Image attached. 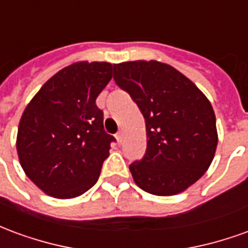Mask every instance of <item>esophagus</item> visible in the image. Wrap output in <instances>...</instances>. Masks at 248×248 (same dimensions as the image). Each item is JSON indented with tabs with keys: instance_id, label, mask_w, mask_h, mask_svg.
I'll use <instances>...</instances> for the list:
<instances>
[{
	"instance_id": "obj_1",
	"label": "esophagus",
	"mask_w": 248,
	"mask_h": 248,
	"mask_svg": "<svg viewBox=\"0 0 248 248\" xmlns=\"http://www.w3.org/2000/svg\"><path fill=\"white\" fill-rule=\"evenodd\" d=\"M115 138H117V142L121 145V143H122V140H124V133H122V131H118V133L115 134Z\"/></svg>"
}]
</instances>
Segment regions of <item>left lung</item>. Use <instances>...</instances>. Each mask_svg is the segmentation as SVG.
<instances>
[{
    "label": "left lung",
    "instance_id": "8db88e82",
    "mask_svg": "<svg viewBox=\"0 0 248 248\" xmlns=\"http://www.w3.org/2000/svg\"><path fill=\"white\" fill-rule=\"evenodd\" d=\"M114 81L146 122V154L130 165L134 182L159 197L187 190L207 171L218 145L207 97L175 67L154 60L114 63Z\"/></svg>",
    "mask_w": 248,
    "mask_h": 248
}]
</instances>
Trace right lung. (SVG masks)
<instances>
[{
    "mask_svg": "<svg viewBox=\"0 0 248 248\" xmlns=\"http://www.w3.org/2000/svg\"><path fill=\"white\" fill-rule=\"evenodd\" d=\"M111 76L108 62L71 63L25 108L16 142L19 163L47 195L71 199L97 183L114 137L103 130L95 99Z\"/></svg>",
    "mask_w": 248,
    "mask_h": 248,
    "instance_id": "add662e5",
    "label": "right lung"
}]
</instances>
